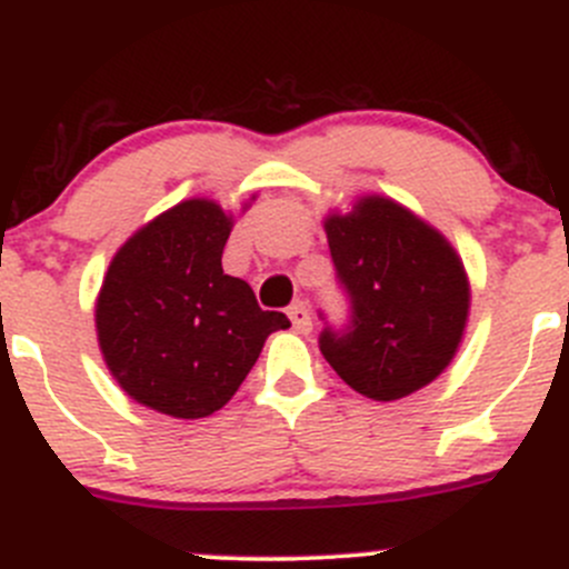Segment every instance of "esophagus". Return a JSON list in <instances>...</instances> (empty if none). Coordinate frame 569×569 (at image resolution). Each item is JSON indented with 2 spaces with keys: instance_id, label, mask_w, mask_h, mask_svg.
Here are the masks:
<instances>
[{
  "instance_id": "esophagus-1",
  "label": "esophagus",
  "mask_w": 569,
  "mask_h": 569,
  "mask_svg": "<svg viewBox=\"0 0 569 569\" xmlns=\"http://www.w3.org/2000/svg\"><path fill=\"white\" fill-rule=\"evenodd\" d=\"M289 320H291V326H295L297 333L311 331V315H309V309H306V302H295V306H291Z\"/></svg>"
}]
</instances>
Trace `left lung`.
<instances>
[{
    "label": "left lung",
    "instance_id": "obj_1",
    "mask_svg": "<svg viewBox=\"0 0 569 569\" xmlns=\"http://www.w3.org/2000/svg\"><path fill=\"white\" fill-rule=\"evenodd\" d=\"M350 295L348 333L322 331L320 350L365 398L398 401L432 385L458 353L471 309L463 260L443 232L387 196H359L322 219Z\"/></svg>",
    "mask_w": 569,
    "mask_h": 569
}]
</instances>
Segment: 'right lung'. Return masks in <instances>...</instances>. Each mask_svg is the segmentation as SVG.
I'll return each mask as SVG.
<instances>
[{
  "instance_id": "1",
  "label": "right lung",
  "mask_w": 569,
  "mask_h": 569,
  "mask_svg": "<svg viewBox=\"0 0 569 569\" xmlns=\"http://www.w3.org/2000/svg\"><path fill=\"white\" fill-rule=\"evenodd\" d=\"M232 224L219 201L184 199L142 224L106 269L94 300L100 353L120 390L148 410L182 421L212 416L269 333L291 326L221 269Z\"/></svg>"
}]
</instances>
